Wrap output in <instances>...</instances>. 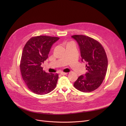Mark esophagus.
Wrapping results in <instances>:
<instances>
[{
    "label": "esophagus",
    "instance_id": "34e87169",
    "mask_svg": "<svg viewBox=\"0 0 126 126\" xmlns=\"http://www.w3.org/2000/svg\"><path fill=\"white\" fill-rule=\"evenodd\" d=\"M67 74V73H66V72H61V75L62 76H64V75H66Z\"/></svg>",
    "mask_w": 126,
    "mask_h": 126
}]
</instances>
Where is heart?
I'll return each instance as SVG.
<instances>
[{
    "label": "heart",
    "mask_w": 126,
    "mask_h": 126,
    "mask_svg": "<svg viewBox=\"0 0 126 126\" xmlns=\"http://www.w3.org/2000/svg\"><path fill=\"white\" fill-rule=\"evenodd\" d=\"M70 44V43H68V44H67V45H68V44Z\"/></svg>",
    "instance_id": "obj_1"
}]
</instances>
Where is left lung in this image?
I'll use <instances>...</instances> for the list:
<instances>
[{
  "label": "left lung",
  "instance_id": "8db88e82",
  "mask_svg": "<svg viewBox=\"0 0 126 126\" xmlns=\"http://www.w3.org/2000/svg\"><path fill=\"white\" fill-rule=\"evenodd\" d=\"M71 37L76 40L80 47L82 61L86 63L87 72L81 75L74 83V87L83 92L94 91L100 87L106 75L108 59L102 44L88 36L76 35Z\"/></svg>",
  "mask_w": 126,
  "mask_h": 126
}]
</instances>
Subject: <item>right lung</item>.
I'll use <instances>...</instances> for the list:
<instances>
[{"mask_svg": "<svg viewBox=\"0 0 126 126\" xmlns=\"http://www.w3.org/2000/svg\"><path fill=\"white\" fill-rule=\"evenodd\" d=\"M59 39L47 36L33 37L23 48L20 68L24 82L35 94H47L56 87L58 74L47 73L41 65L48 58L52 44Z\"/></svg>", "mask_w": 126, "mask_h": 126, "instance_id": "add662e5", "label": "right lung"}]
</instances>
